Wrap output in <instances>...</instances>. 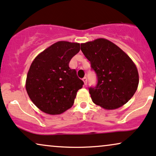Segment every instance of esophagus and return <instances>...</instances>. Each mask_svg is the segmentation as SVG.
<instances>
[{
  "label": "esophagus",
  "mask_w": 156,
  "mask_h": 156,
  "mask_svg": "<svg viewBox=\"0 0 156 156\" xmlns=\"http://www.w3.org/2000/svg\"><path fill=\"white\" fill-rule=\"evenodd\" d=\"M82 80H83L84 84H85V85H86V84H87V77H86V76H84V77L82 79Z\"/></svg>",
  "instance_id": "34e87169"
}]
</instances>
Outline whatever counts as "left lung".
Here are the masks:
<instances>
[{
    "label": "left lung",
    "instance_id": "8db88e82",
    "mask_svg": "<svg viewBox=\"0 0 156 156\" xmlns=\"http://www.w3.org/2000/svg\"><path fill=\"white\" fill-rule=\"evenodd\" d=\"M81 51L97 76L96 85L89 87L93 103L108 110L127 103L139 84L137 69L132 59L103 38L81 44Z\"/></svg>",
    "mask_w": 156,
    "mask_h": 156
}]
</instances>
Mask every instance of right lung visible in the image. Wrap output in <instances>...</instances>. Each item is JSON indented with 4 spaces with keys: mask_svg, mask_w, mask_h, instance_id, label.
<instances>
[{
    "mask_svg": "<svg viewBox=\"0 0 156 156\" xmlns=\"http://www.w3.org/2000/svg\"><path fill=\"white\" fill-rule=\"evenodd\" d=\"M80 50L79 43L59 41L40 53L32 63L26 90L34 104L43 112L61 114L74 104L76 92L84 82L69 63Z\"/></svg>",
    "mask_w": 156,
    "mask_h": 156,
    "instance_id": "right-lung-1",
    "label": "right lung"
}]
</instances>
